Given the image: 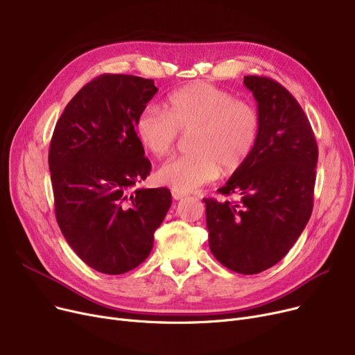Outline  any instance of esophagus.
Returning <instances> with one entry per match:
<instances>
[{
    "label": "esophagus",
    "instance_id": "34e87169",
    "mask_svg": "<svg viewBox=\"0 0 355 355\" xmlns=\"http://www.w3.org/2000/svg\"><path fill=\"white\" fill-rule=\"evenodd\" d=\"M171 194H173V198H174V200H181V198H184L185 196H187L185 193H182V191H177V190H173V191H171Z\"/></svg>",
    "mask_w": 355,
    "mask_h": 355
}]
</instances>
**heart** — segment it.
<instances>
[{
	"label": "heart",
	"instance_id": "heart-1",
	"mask_svg": "<svg viewBox=\"0 0 355 355\" xmlns=\"http://www.w3.org/2000/svg\"><path fill=\"white\" fill-rule=\"evenodd\" d=\"M257 109L233 93L206 82H193L166 96L164 107L148 103L135 121V134L149 154L173 153L180 132H190L194 153L165 162L158 180L177 191H193L218 173L232 175L253 154L260 137Z\"/></svg>",
	"mask_w": 355,
	"mask_h": 355
}]
</instances>
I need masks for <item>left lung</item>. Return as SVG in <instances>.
<instances>
[{"instance_id": "obj_1", "label": "left lung", "mask_w": 355, "mask_h": 355, "mask_svg": "<svg viewBox=\"0 0 355 355\" xmlns=\"http://www.w3.org/2000/svg\"><path fill=\"white\" fill-rule=\"evenodd\" d=\"M260 115L253 154L206 202L209 246L227 269L260 273L282 260L304 232L313 207L318 162L311 123L301 105L277 82L245 76Z\"/></svg>"}]
</instances>
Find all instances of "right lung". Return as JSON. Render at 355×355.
Returning <instances> with one entry per match:
<instances>
[{"mask_svg": "<svg viewBox=\"0 0 355 355\" xmlns=\"http://www.w3.org/2000/svg\"><path fill=\"white\" fill-rule=\"evenodd\" d=\"M157 92L153 79L101 74L74 95L54 128L55 220L74 253L101 273L139 266L171 207L165 187L134 190L151 173L135 121Z\"/></svg>", "mask_w": 355, "mask_h": 355, "instance_id": "add662e5", "label": "right lung"}]
</instances>
